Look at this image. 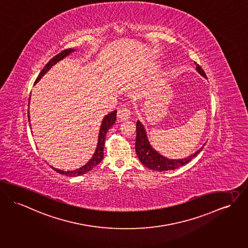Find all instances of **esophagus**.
Wrapping results in <instances>:
<instances>
[{"mask_svg": "<svg viewBox=\"0 0 248 248\" xmlns=\"http://www.w3.org/2000/svg\"><path fill=\"white\" fill-rule=\"evenodd\" d=\"M131 115V111L129 110V108H125V107H123V108H120L118 109V112H117V117L119 120L121 121H124V120H127L130 118Z\"/></svg>", "mask_w": 248, "mask_h": 248, "instance_id": "obj_1", "label": "esophagus"}]
</instances>
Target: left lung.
<instances>
[{"instance_id":"1","label":"left lung","mask_w":248,"mask_h":248,"mask_svg":"<svg viewBox=\"0 0 248 248\" xmlns=\"http://www.w3.org/2000/svg\"><path fill=\"white\" fill-rule=\"evenodd\" d=\"M196 69L199 73L201 74L203 78H207L206 74L203 69L195 62ZM205 145V144H204ZM204 145L198 150L195 154L191 155L186 158L183 159H169L163 155H161L158 152H156L149 142L147 138V133L143 124L138 121L137 122V137H136V153L140 161L151 170L156 171H167V170H173L182 166H185L188 162L192 160L195 156H197L202 150L203 149Z\"/></svg>"}]
</instances>
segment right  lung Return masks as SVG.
<instances>
[{"instance_id":"1","label":"right lung","mask_w":248,"mask_h":248,"mask_svg":"<svg viewBox=\"0 0 248 248\" xmlns=\"http://www.w3.org/2000/svg\"><path fill=\"white\" fill-rule=\"evenodd\" d=\"M73 51H75V49L73 48H67V49H64L62 50V52H60L59 54H57L56 56H54L53 58L50 59L49 62L45 65L44 68L42 69V71L40 72V74L38 75L34 84L39 81V79L44 76L45 74L46 73L50 67H52L56 62H58L59 61L62 60L64 57H66L67 55H69L70 53H72ZM31 97V95H30ZM29 110H28V118H29L30 122V115ZM116 114L117 110H113L112 112L108 113V115L104 117L102 121V124H101V127H100V130H99V136H98V142H97V147H96V150L93 155V157L89 160L86 165H84L83 167H81L80 169L78 170H71V171H63V170H57L55 168H52L55 171H57L58 173H61L62 175H66V176H79V175L84 174L88 171H90L92 169H93L96 165H98L101 161H102L103 157H104V145H105V139H106V135H107V132L108 130L115 124V121H116ZM30 126H31V124H30Z\"/></svg>"}]
</instances>
